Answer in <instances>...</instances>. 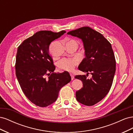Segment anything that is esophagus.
<instances>
[{
  "mask_svg": "<svg viewBox=\"0 0 133 133\" xmlns=\"http://www.w3.org/2000/svg\"><path fill=\"white\" fill-rule=\"evenodd\" d=\"M70 76H71V80H73L74 79V75L72 74H70Z\"/></svg>",
  "mask_w": 133,
  "mask_h": 133,
  "instance_id": "obj_1",
  "label": "esophagus"
}]
</instances>
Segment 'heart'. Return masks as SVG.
<instances>
[{
  "label": "heart",
  "instance_id": "heart-1",
  "mask_svg": "<svg viewBox=\"0 0 133 133\" xmlns=\"http://www.w3.org/2000/svg\"><path fill=\"white\" fill-rule=\"evenodd\" d=\"M66 44H74L77 45V43L74 39L67 40ZM78 64V61L75 59L64 58L58 63V66L60 69L67 71H72L74 69L75 66Z\"/></svg>",
  "mask_w": 133,
  "mask_h": 133
}]
</instances>
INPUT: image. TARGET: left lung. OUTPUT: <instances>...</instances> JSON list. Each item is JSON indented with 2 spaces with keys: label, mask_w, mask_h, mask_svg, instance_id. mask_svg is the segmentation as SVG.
<instances>
[{
  "label": "left lung",
  "mask_w": 133,
  "mask_h": 133,
  "mask_svg": "<svg viewBox=\"0 0 133 133\" xmlns=\"http://www.w3.org/2000/svg\"><path fill=\"white\" fill-rule=\"evenodd\" d=\"M68 34L81 39L85 58L78 66L85 75H76L83 87L76 91L78 102L87 106L94 105L102 100L109 91L116 69V62L111 44L99 32L89 26H84L68 32ZM89 74L92 75L87 79Z\"/></svg>",
  "instance_id": "1"
}]
</instances>
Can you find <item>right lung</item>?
Instances as JSON below:
<instances>
[{
    "mask_svg": "<svg viewBox=\"0 0 133 133\" xmlns=\"http://www.w3.org/2000/svg\"><path fill=\"white\" fill-rule=\"evenodd\" d=\"M65 33L39 31L18 48L16 76L24 94L37 106L46 107L55 102L60 89L71 80L68 71L54 73L55 66L49 51L51 42Z\"/></svg>",
    "mask_w": 133,
    "mask_h": 133,
    "instance_id": "right-lung-1",
    "label": "right lung"
}]
</instances>
